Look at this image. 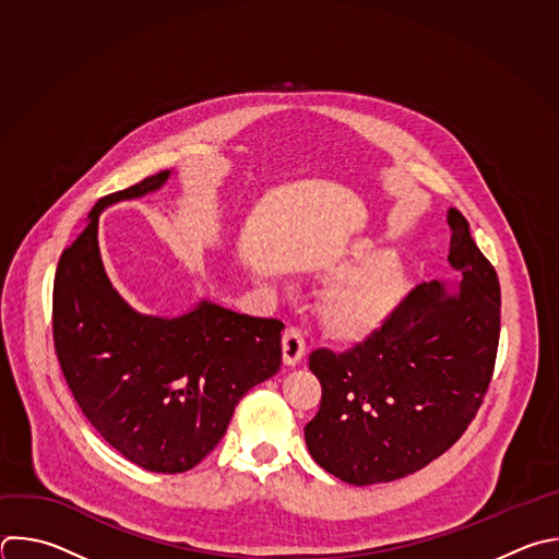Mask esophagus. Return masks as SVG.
Here are the masks:
<instances>
[{"label":"esophagus","mask_w":559,"mask_h":559,"mask_svg":"<svg viewBox=\"0 0 559 559\" xmlns=\"http://www.w3.org/2000/svg\"><path fill=\"white\" fill-rule=\"evenodd\" d=\"M305 355V337L298 329L289 326L283 333V364L285 366H296Z\"/></svg>","instance_id":"obj_1"}]
</instances>
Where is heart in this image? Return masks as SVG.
<instances>
[{
    "mask_svg": "<svg viewBox=\"0 0 559 559\" xmlns=\"http://www.w3.org/2000/svg\"><path fill=\"white\" fill-rule=\"evenodd\" d=\"M335 283L320 302L326 335L342 344H361L376 337L404 307L413 292L408 270L389 248L357 243L333 265Z\"/></svg>",
    "mask_w": 559,
    "mask_h": 559,
    "instance_id": "1",
    "label": "heart"
}]
</instances>
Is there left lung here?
<instances>
[{
    "label": "left lung",
    "mask_w": 559,
    "mask_h": 559,
    "mask_svg": "<svg viewBox=\"0 0 559 559\" xmlns=\"http://www.w3.org/2000/svg\"><path fill=\"white\" fill-rule=\"evenodd\" d=\"M448 224V261L461 283H421L376 337L340 355H309L322 402L305 443L348 485L391 483L441 456L467 430L491 382L498 276L465 217L450 209Z\"/></svg>",
    "instance_id": "obj_1"
}]
</instances>
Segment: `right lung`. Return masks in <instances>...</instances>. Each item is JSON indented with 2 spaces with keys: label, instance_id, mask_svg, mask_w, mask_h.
<instances>
[{
  "label": "right lung",
  "instance_id": "1",
  "mask_svg": "<svg viewBox=\"0 0 559 559\" xmlns=\"http://www.w3.org/2000/svg\"><path fill=\"white\" fill-rule=\"evenodd\" d=\"M162 170L98 200L61 254L52 331L66 382L98 435L131 463L179 474L215 450L235 406L281 368L283 322L202 298L175 318L133 309L111 285L98 248L100 213L159 191Z\"/></svg>",
  "mask_w": 559,
  "mask_h": 559
}]
</instances>
